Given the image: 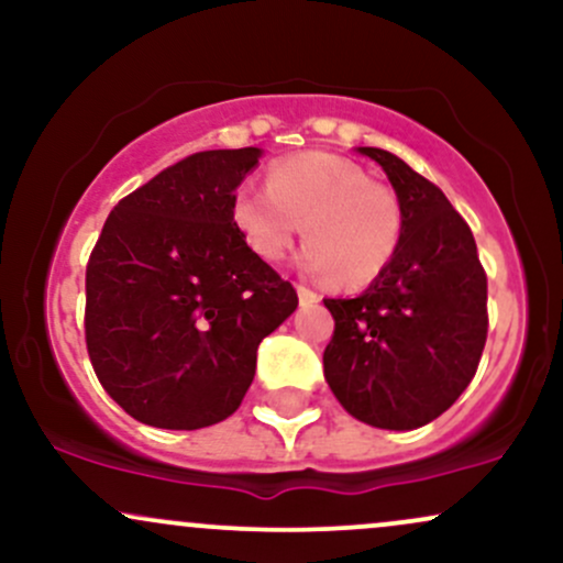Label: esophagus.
Listing matches in <instances>:
<instances>
[{
    "label": "esophagus",
    "mask_w": 563,
    "mask_h": 563,
    "mask_svg": "<svg viewBox=\"0 0 563 563\" xmlns=\"http://www.w3.org/2000/svg\"><path fill=\"white\" fill-rule=\"evenodd\" d=\"M296 294H299V301L301 303H318L320 301V296L314 294L312 288H307V286H296Z\"/></svg>",
    "instance_id": "obj_1"
}]
</instances>
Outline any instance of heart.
<instances>
[{
    "label": "heart",
    "mask_w": 563,
    "mask_h": 563,
    "mask_svg": "<svg viewBox=\"0 0 563 563\" xmlns=\"http://www.w3.org/2000/svg\"><path fill=\"white\" fill-rule=\"evenodd\" d=\"M232 217L264 262H280L303 228L299 267L344 286H365L389 267L402 241L405 214L389 185L331 153L277 161L267 185L243 183Z\"/></svg>",
    "instance_id": "b5f03b06"
}]
</instances>
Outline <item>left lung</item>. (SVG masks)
<instances>
[{
    "instance_id": "obj_1",
    "label": "left lung",
    "mask_w": 563,
    "mask_h": 563,
    "mask_svg": "<svg viewBox=\"0 0 563 563\" xmlns=\"http://www.w3.org/2000/svg\"><path fill=\"white\" fill-rule=\"evenodd\" d=\"M405 214L389 267L357 299H325L335 328L322 354L341 407L376 429L434 421L461 397L487 341V273L466 219L434 183L380 147Z\"/></svg>"
}]
</instances>
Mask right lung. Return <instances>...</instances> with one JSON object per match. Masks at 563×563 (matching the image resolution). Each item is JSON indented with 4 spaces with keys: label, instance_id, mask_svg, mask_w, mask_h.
<instances>
[{
    "label": "right lung",
    "instance_id": "right-lung-1",
    "mask_svg": "<svg viewBox=\"0 0 563 563\" xmlns=\"http://www.w3.org/2000/svg\"><path fill=\"white\" fill-rule=\"evenodd\" d=\"M260 156L192 153L102 224L87 262L84 339L102 389L140 423L192 431L230 418L262 339L299 303L232 217L235 187Z\"/></svg>",
    "mask_w": 563,
    "mask_h": 563
}]
</instances>
